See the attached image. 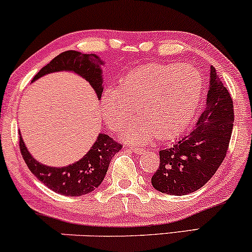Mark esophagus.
I'll return each instance as SVG.
<instances>
[{"label":"esophagus","mask_w":252,"mask_h":252,"mask_svg":"<svg viewBox=\"0 0 252 252\" xmlns=\"http://www.w3.org/2000/svg\"><path fill=\"white\" fill-rule=\"evenodd\" d=\"M130 150L135 153V154H141L143 152V148H140V147H135V146H130Z\"/></svg>","instance_id":"1"}]
</instances>
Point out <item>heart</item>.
Instances as JSON below:
<instances>
[{
    "label": "heart",
    "instance_id": "b5f03b06",
    "mask_svg": "<svg viewBox=\"0 0 252 252\" xmlns=\"http://www.w3.org/2000/svg\"><path fill=\"white\" fill-rule=\"evenodd\" d=\"M201 89L200 73L190 65L140 66L126 73L116 90L103 94V120L118 131L131 118V109H136L142 121L123 131L129 142L143 144L156 136L161 141L170 140L194 116Z\"/></svg>",
    "mask_w": 252,
    "mask_h": 252
}]
</instances>
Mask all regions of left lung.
Wrapping results in <instances>:
<instances>
[{"instance_id":"1","label":"left lung","mask_w":252,"mask_h":252,"mask_svg":"<svg viewBox=\"0 0 252 252\" xmlns=\"http://www.w3.org/2000/svg\"><path fill=\"white\" fill-rule=\"evenodd\" d=\"M206 106L198 123L175 144L160 150V166L152 176L158 192L186 195L201 189L226 156L233 129V100L211 66Z\"/></svg>"}]
</instances>
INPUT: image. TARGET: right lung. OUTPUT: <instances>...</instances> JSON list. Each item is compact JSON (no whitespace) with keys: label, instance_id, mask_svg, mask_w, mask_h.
<instances>
[{"label":"right lung","instance_id":"obj_1","mask_svg":"<svg viewBox=\"0 0 252 252\" xmlns=\"http://www.w3.org/2000/svg\"><path fill=\"white\" fill-rule=\"evenodd\" d=\"M102 63L96 54L66 51L57 56L50 63L43 66L33 78V82L51 72L72 71L85 78L100 99L103 94V82L99 65ZM19 135L21 155L31 172L48 189L67 196H80L96 189L104 180L111 158L123 147L106 134H99L96 142L83 158L73 164L56 168L37 162L26 148L20 131Z\"/></svg>","mask_w":252,"mask_h":252}]
</instances>
